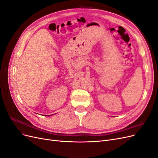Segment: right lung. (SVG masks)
I'll use <instances>...</instances> for the list:
<instances>
[{
  "mask_svg": "<svg viewBox=\"0 0 158 158\" xmlns=\"http://www.w3.org/2000/svg\"><path fill=\"white\" fill-rule=\"evenodd\" d=\"M51 115H52V114H51ZM46 116V115H45ZM47 116H49V115H47Z\"/></svg>",
  "mask_w": 158,
  "mask_h": 158,
  "instance_id": "obj_1",
  "label": "right lung"
}]
</instances>
